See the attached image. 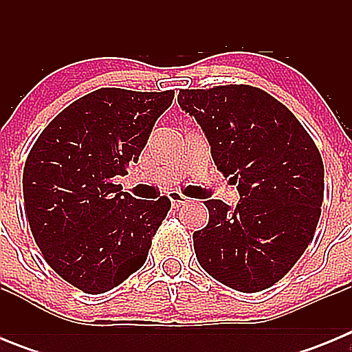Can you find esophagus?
<instances>
[{"mask_svg":"<svg viewBox=\"0 0 352 352\" xmlns=\"http://www.w3.org/2000/svg\"><path fill=\"white\" fill-rule=\"evenodd\" d=\"M169 199H170V203H173L174 208H179V206H183L185 203H188V197H186V195H183L182 192H178V190L170 192Z\"/></svg>","mask_w":352,"mask_h":352,"instance_id":"esophagus-1","label":"esophagus"}]
</instances>
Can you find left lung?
Wrapping results in <instances>:
<instances>
[{"label": "left lung", "instance_id": "obj_1", "mask_svg": "<svg viewBox=\"0 0 352 352\" xmlns=\"http://www.w3.org/2000/svg\"><path fill=\"white\" fill-rule=\"evenodd\" d=\"M178 104L197 120L214 166L241 195L234 210L204 201L210 222L194 232L201 268L236 291L272 287L303 256L321 217L324 166L316 142L256 86L182 89Z\"/></svg>", "mask_w": 352, "mask_h": 352}]
</instances>
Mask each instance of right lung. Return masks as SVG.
<instances>
[{
  "label": "right lung",
  "instance_id": "1",
  "mask_svg": "<svg viewBox=\"0 0 352 352\" xmlns=\"http://www.w3.org/2000/svg\"><path fill=\"white\" fill-rule=\"evenodd\" d=\"M173 89L100 88L49 123L24 164V213L45 263L86 294L118 287L146 263L169 197L135 199L113 178L139 160Z\"/></svg>",
  "mask_w": 352,
  "mask_h": 352
}]
</instances>
